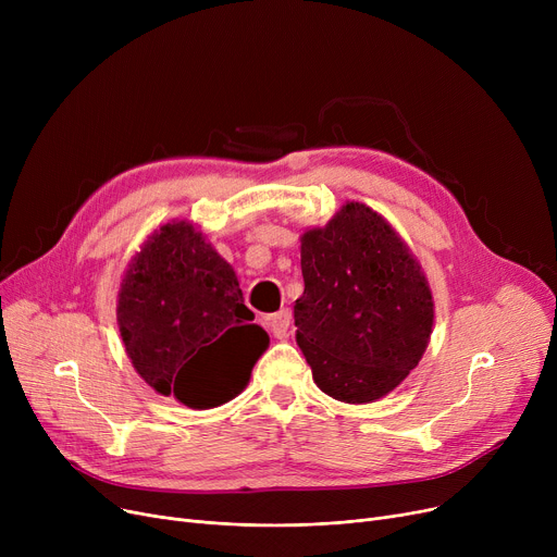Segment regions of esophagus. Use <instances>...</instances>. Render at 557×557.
I'll return each mask as SVG.
<instances>
[{"label":"esophagus","mask_w":557,"mask_h":557,"mask_svg":"<svg viewBox=\"0 0 557 557\" xmlns=\"http://www.w3.org/2000/svg\"><path fill=\"white\" fill-rule=\"evenodd\" d=\"M267 325L271 327V332H273L275 338H286V336H288V330H290V311H288V309H282V311H277V313L267 315Z\"/></svg>","instance_id":"obj_1"}]
</instances>
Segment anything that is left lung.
<instances>
[{
	"label": "left lung",
	"instance_id": "1",
	"mask_svg": "<svg viewBox=\"0 0 557 557\" xmlns=\"http://www.w3.org/2000/svg\"><path fill=\"white\" fill-rule=\"evenodd\" d=\"M300 244L296 341L315 386L345 404L382 399L431 338L433 296L422 267L382 214L355 200Z\"/></svg>",
	"mask_w": 557,
	"mask_h": 557
}]
</instances>
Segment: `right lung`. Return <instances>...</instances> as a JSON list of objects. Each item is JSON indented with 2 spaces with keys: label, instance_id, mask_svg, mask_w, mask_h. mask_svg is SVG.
I'll use <instances>...</instances> for the list:
<instances>
[{
  "label": "right lung",
  "instance_id": "obj_1",
  "mask_svg": "<svg viewBox=\"0 0 557 557\" xmlns=\"http://www.w3.org/2000/svg\"><path fill=\"white\" fill-rule=\"evenodd\" d=\"M252 320L232 267L189 221H171L144 242L116 296V325L137 374L198 411L250 382L269 347Z\"/></svg>",
  "mask_w": 557,
  "mask_h": 557
}]
</instances>
